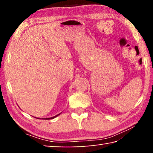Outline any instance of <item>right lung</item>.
<instances>
[{"label":"right lung","mask_w":153,"mask_h":153,"mask_svg":"<svg viewBox=\"0 0 153 153\" xmlns=\"http://www.w3.org/2000/svg\"><path fill=\"white\" fill-rule=\"evenodd\" d=\"M59 115H56V116H55V117H51V118H47V120H51V119H54L55 117H57Z\"/></svg>","instance_id":"right-lung-1"}]
</instances>
